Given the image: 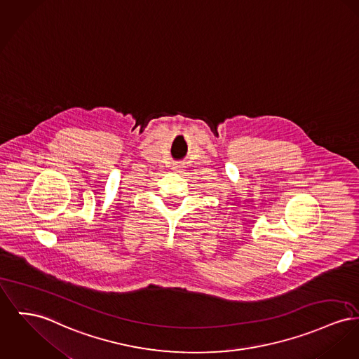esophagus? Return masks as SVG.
<instances>
[{"label": "esophagus", "mask_w": 359, "mask_h": 359, "mask_svg": "<svg viewBox=\"0 0 359 359\" xmlns=\"http://www.w3.org/2000/svg\"><path fill=\"white\" fill-rule=\"evenodd\" d=\"M172 169L176 170V172H182V170H184V165L183 164H175Z\"/></svg>", "instance_id": "34e87169"}]
</instances>
